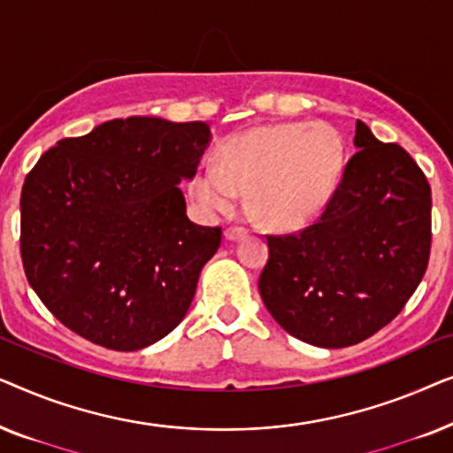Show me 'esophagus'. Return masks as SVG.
<instances>
[{"instance_id":"obj_1","label":"esophagus","mask_w":453,"mask_h":453,"mask_svg":"<svg viewBox=\"0 0 453 453\" xmlns=\"http://www.w3.org/2000/svg\"><path fill=\"white\" fill-rule=\"evenodd\" d=\"M225 237L228 241H241V239L247 237V231H245V228H241V226H231V228H226V231H225Z\"/></svg>"}]
</instances>
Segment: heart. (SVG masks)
<instances>
[{
	"label": "heart",
	"instance_id": "heart-1",
	"mask_svg": "<svg viewBox=\"0 0 453 453\" xmlns=\"http://www.w3.org/2000/svg\"><path fill=\"white\" fill-rule=\"evenodd\" d=\"M344 142L326 121L250 129L219 150V165H197L189 194L214 214H228L239 194L264 226L296 231L318 220L344 171Z\"/></svg>",
	"mask_w": 453,
	"mask_h": 453
}]
</instances>
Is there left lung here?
<instances>
[{"mask_svg":"<svg viewBox=\"0 0 453 453\" xmlns=\"http://www.w3.org/2000/svg\"><path fill=\"white\" fill-rule=\"evenodd\" d=\"M355 148L321 219L299 234L268 237L270 257L257 284L280 327L321 349L358 344L389 324L429 264L425 173L363 121Z\"/></svg>","mask_w":453,"mask_h":453,"instance_id":"obj_1","label":"left lung"}]
</instances>
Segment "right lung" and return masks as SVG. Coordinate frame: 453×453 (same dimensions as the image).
<instances>
[{
  "label": "right lung",
  "mask_w": 453,
  "mask_h": 453,
  "mask_svg": "<svg viewBox=\"0 0 453 453\" xmlns=\"http://www.w3.org/2000/svg\"><path fill=\"white\" fill-rule=\"evenodd\" d=\"M210 140L203 121L134 115L39 158L20 197L22 264L65 327L132 352L181 324L220 247V226L191 222L179 188Z\"/></svg>",
  "instance_id": "right-lung-1"
}]
</instances>
